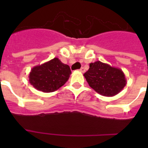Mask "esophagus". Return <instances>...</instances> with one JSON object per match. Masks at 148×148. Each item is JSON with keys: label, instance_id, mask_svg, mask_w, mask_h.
Instances as JSON below:
<instances>
[{"label": "esophagus", "instance_id": "34e87169", "mask_svg": "<svg viewBox=\"0 0 148 148\" xmlns=\"http://www.w3.org/2000/svg\"><path fill=\"white\" fill-rule=\"evenodd\" d=\"M79 70H80V72H82V73H84V72H85V70H84V67H82Z\"/></svg>", "mask_w": 148, "mask_h": 148}]
</instances>
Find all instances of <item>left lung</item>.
<instances>
[{
	"mask_svg": "<svg viewBox=\"0 0 148 148\" xmlns=\"http://www.w3.org/2000/svg\"><path fill=\"white\" fill-rule=\"evenodd\" d=\"M84 76L91 88L108 97L117 95L127 84L125 73L121 69L99 61L90 63Z\"/></svg>",
	"mask_w": 148,
	"mask_h": 148,
	"instance_id": "1",
	"label": "left lung"
}]
</instances>
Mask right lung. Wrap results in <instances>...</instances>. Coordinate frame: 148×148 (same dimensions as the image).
I'll return each instance as SVG.
<instances>
[{
    "label": "right lung",
    "mask_w": 148,
    "mask_h": 148,
    "mask_svg": "<svg viewBox=\"0 0 148 148\" xmlns=\"http://www.w3.org/2000/svg\"><path fill=\"white\" fill-rule=\"evenodd\" d=\"M71 74L70 66L58 58L35 66L29 74V81L36 90L52 92L62 87Z\"/></svg>",
    "instance_id": "obj_1"
}]
</instances>
